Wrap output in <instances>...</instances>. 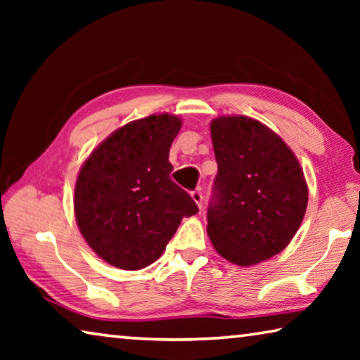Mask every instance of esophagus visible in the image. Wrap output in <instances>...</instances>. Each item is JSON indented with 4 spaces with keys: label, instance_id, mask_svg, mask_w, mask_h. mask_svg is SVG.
Instances as JSON below:
<instances>
[{
    "label": "esophagus",
    "instance_id": "34e87169",
    "mask_svg": "<svg viewBox=\"0 0 360 360\" xmlns=\"http://www.w3.org/2000/svg\"><path fill=\"white\" fill-rule=\"evenodd\" d=\"M191 195H192L193 202L197 203L198 208H202V203H203V193H202V191H200V188H197V191H193Z\"/></svg>",
    "mask_w": 360,
    "mask_h": 360
}]
</instances>
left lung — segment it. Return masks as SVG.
Masks as SVG:
<instances>
[{"instance_id":"1","label":"left lung","mask_w":360,"mask_h":360,"mask_svg":"<svg viewBox=\"0 0 360 360\" xmlns=\"http://www.w3.org/2000/svg\"><path fill=\"white\" fill-rule=\"evenodd\" d=\"M217 174L208 236L231 264L249 266L283 251L308 205V186L294 152L275 131L246 115L211 122Z\"/></svg>"}]
</instances>
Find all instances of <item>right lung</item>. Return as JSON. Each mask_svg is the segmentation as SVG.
I'll return each instance as SVG.
<instances>
[{
	"mask_svg": "<svg viewBox=\"0 0 360 360\" xmlns=\"http://www.w3.org/2000/svg\"><path fill=\"white\" fill-rule=\"evenodd\" d=\"M178 115L152 114L111 133L84 162L75 214L87 245L109 265L141 270L160 257L182 217L198 212L169 178Z\"/></svg>",
	"mask_w": 360,
	"mask_h": 360,
	"instance_id": "obj_1",
	"label": "right lung"
}]
</instances>
